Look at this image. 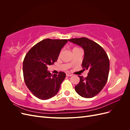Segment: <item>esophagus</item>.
I'll return each instance as SVG.
<instances>
[{
  "mask_svg": "<svg viewBox=\"0 0 130 130\" xmlns=\"http://www.w3.org/2000/svg\"><path fill=\"white\" fill-rule=\"evenodd\" d=\"M73 75L72 74H69V73H67L66 74V76H72Z\"/></svg>",
  "mask_w": 130,
  "mask_h": 130,
  "instance_id": "esophagus-1",
  "label": "esophagus"
}]
</instances>
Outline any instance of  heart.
<instances>
[{"label":"heart","instance_id":"b5f03b06","mask_svg":"<svg viewBox=\"0 0 130 130\" xmlns=\"http://www.w3.org/2000/svg\"><path fill=\"white\" fill-rule=\"evenodd\" d=\"M77 49H80L79 48H74V49H73V50H77ZM60 54H61V53H60Z\"/></svg>","mask_w":130,"mask_h":130}]
</instances>
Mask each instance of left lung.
<instances>
[{
	"label": "left lung",
	"instance_id": "8db88e82",
	"mask_svg": "<svg viewBox=\"0 0 130 130\" xmlns=\"http://www.w3.org/2000/svg\"><path fill=\"white\" fill-rule=\"evenodd\" d=\"M81 46L84 50L82 67L88 70L86 77L78 76L80 80L75 87L76 93L81 96L91 98L100 92L107 81L109 61L107 54L102 47L86 37L68 40Z\"/></svg>",
	"mask_w": 130,
	"mask_h": 130
}]
</instances>
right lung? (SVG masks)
<instances>
[{
    "label": "right lung",
    "instance_id": "obj_1",
    "mask_svg": "<svg viewBox=\"0 0 130 130\" xmlns=\"http://www.w3.org/2000/svg\"><path fill=\"white\" fill-rule=\"evenodd\" d=\"M67 40L47 38L38 42L31 48L23 61V72L25 83L34 95L41 100L56 95L66 74L60 72L53 75L48 66L53 64L58 57Z\"/></svg>",
    "mask_w": 130,
    "mask_h": 130
}]
</instances>
